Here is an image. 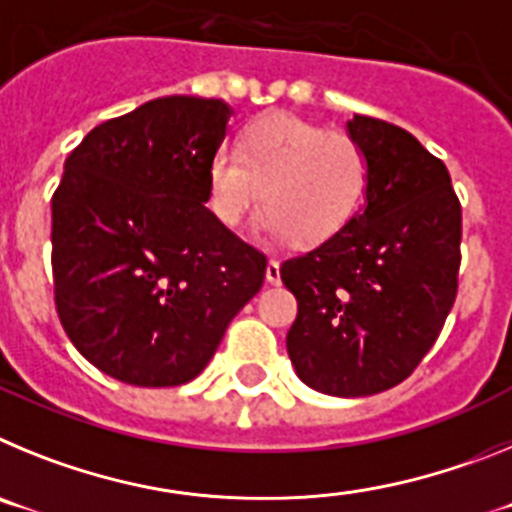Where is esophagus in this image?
Instances as JSON below:
<instances>
[{
	"instance_id": "esophagus-1",
	"label": "esophagus",
	"mask_w": 512,
	"mask_h": 512,
	"mask_svg": "<svg viewBox=\"0 0 512 512\" xmlns=\"http://www.w3.org/2000/svg\"><path fill=\"white\" fill-rule=\"evenodd\" d=\"M279 279H282V271H279V261L271 259L269 266H266V282L279 284Z\"/></svg>"
}]
</instances>
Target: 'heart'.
<instances>
[{
    "instance_id": "b5f03b06",
    "label": "heart",
    "mask_w": 512,
    "mask_h": 512,
    "mask_svg": "<svg viewBox=\"0 0 512 512\" xmlns=\"http://www.w3.org/2000/svg\"><path fill=\"white\" fill-rule=\"evenodd\" d=\"M372 166L354 138L287 112L248 122L238 148H217L207 164V205L228 228L256 210L261 228L297 246L328 241L356 215Z\"/></svg>"
}]
</instances>
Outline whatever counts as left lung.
<instances>
[{
	"label": "left lung",
	"mask_w": 512,
	"mask_h": 512,
	"mask_svg": "<svg viewBox=\"0 0 512 512\" xmlns=\"http://www.w3.org/2000/svg\"><path fill=\"white\" fill-rule=\"evenodd\" d=\"M348 135L372 166L364 210L279 271L297 297L287 333L297 377L325 395L366 397L408 379L449 318L461 205L449 169L408 130L354 115Z\"/></svg>",
	"instance_id": "obj_1"
}]
</instances>
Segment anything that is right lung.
Returning a JSON list of instances; mask_svg holds the SVG:
<instances>
[{"instance_id":"add662e5","label":"right lung","mask_w":512,"mask_h":512,"mask_svg":"<svg viewBox=\"0 0 512 512\" xmlns=\"http://www.w3.org/2000/svg\"><path fill=\"white\" fill-rule=\"evenodd\" d=\"M223 99L161 97L92 130L51 200L56 310L99 372L176 387L261 289L266 256L207 210Z\"/></svg>"}]
</instances>
